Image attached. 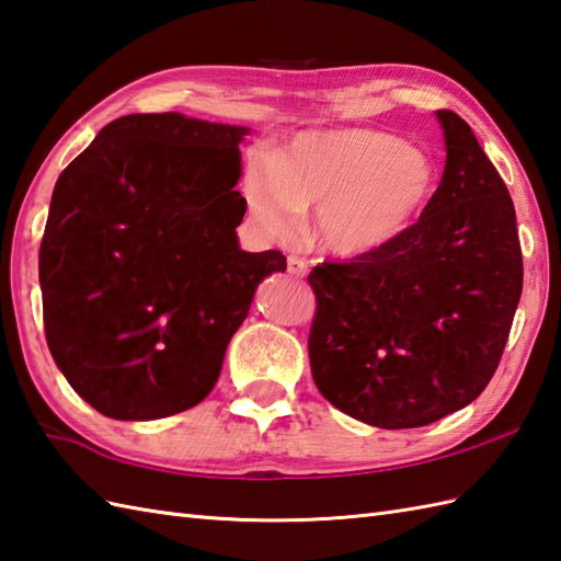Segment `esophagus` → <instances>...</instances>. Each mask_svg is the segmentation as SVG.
Listing matches in <instances>:
<instances>
[{
	"label": "esophagus",
	"instance_id": "1",
	"mask_svg": "<svg viewBox=\"0 0 561 561\" xmlns=\"http://www.w3.org/2000/svg\"><path fill=\"white\" fill-rule=\"evenodd\" d=\"M288 273H290V276H297V278L307 276V261L300 259V256L290 254V256H288Z\"/></svg>",
	"mask_w": 561,
	"mask_h": 561
}]
</instances>
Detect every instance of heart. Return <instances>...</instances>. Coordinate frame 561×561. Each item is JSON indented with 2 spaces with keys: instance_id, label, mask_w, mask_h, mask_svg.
Segmentation results:
<instances>
[{
  "instance_id": "heart-1",
  "label": "heart",
  "mask_w": 561,
  "mask_h": 561,
  "mask_svg": "<svg viewBox=\"0 0 561 561\" xmlns=\"http://www.w3.org/2000/svg\"><path fill=\"white\" fill-rule=\"evenodd\" d=\"M437 165L401 136L339 127L295 134L244 175L254 218L271 232L295 228L317 208L321 244L343 256L379 252L415 226L437 192Z\"/></svg>"
}]
</instances>
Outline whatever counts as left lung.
Listing matches in <instances>:
<instances>
[{"label": "left lung", "instance_id": "8db88e82", "mask_svg": "<svg viewBox=\"0 0 561 561\" xmlns=\"http://www.w3.org/2000/svg\"><path fill=\"white\" fill-rule=\"evenodd\" d=\"M437 117L446 168L403 238L351 261H323L309 365L321 396L381 430L425 427L484 391L524 290L516 210L476 134Z\"/></svg>", "mask_w": 561, "mask_h": 561}]
</instances>
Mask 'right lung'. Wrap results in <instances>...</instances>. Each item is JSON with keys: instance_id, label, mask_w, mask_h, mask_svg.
Instances as JSON below:
<instances>
[{"instance_id": "obj_1", "label": "right lung", "mask_w": 561, "mask_h": 561, "mask_svg": "<svg viewBox=\"0 0 561 561\" xmlns=\"http://www.w3.org/2000/svg\"><path fill=\"white\" fill-rule=\"evenodd\" d=\"M247 131L127 115L59 175L37 261L45 339L98 413L158 420L202 403L256 285L288 266L238 244Z\"/></svg>"}]
</instances>
